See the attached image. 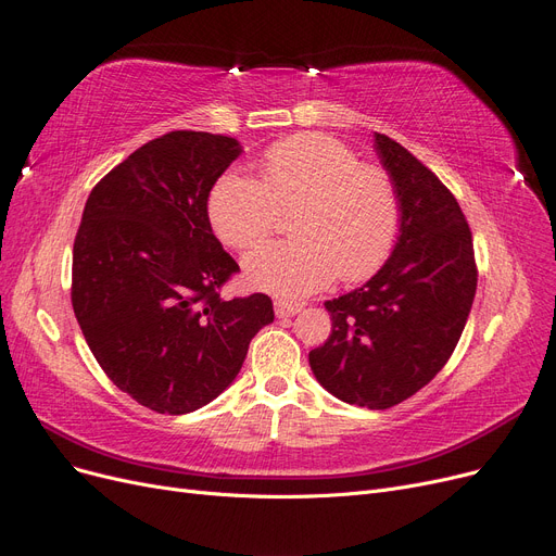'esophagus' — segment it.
I'll return each instance as SVG.
<instances>
[{"label":"esophagus","mask_w":556,"mask_h":556,"mask_svg":"<svg viewBox=\"0 0 556 556\" xmlns=\"http://www.w3.org/2000/svg\"><path fill=\"white\" fill-rule=\"evenodd\" d=\"M302 306L298 302H289V300H275V314L279 318H291L295 314H300Z\"/></svg>","instance_id":"1"}]
</instances>
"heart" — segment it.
Listing matches in <instances>:
<instances>
[{
    "mask_svg": "<svg viewBox=\"0 0 556 556\" xmlns=\"http://www.w3.org/2000/svg\"><path fill=\"white\" fill-rule=\"evenodd\" d=\"M293 208L298 238L258 244L242 261L254 289L304 298L337 275L345 281L371 277L394 250L401 226L394 180L334 137L283 139L258 160V180L224 174L208 197L213 231L233 250L263 240L279 211Z\"/></svg>",
    "mask_w": 556,
    "mask_h": 556,
    "instance_id": "b5f03b06",
    "label": "heart"
}]
</instances>
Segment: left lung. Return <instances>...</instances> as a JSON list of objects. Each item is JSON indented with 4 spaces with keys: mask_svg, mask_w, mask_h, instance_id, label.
Here are the masks:
<instances>
[{
    "mask_svg": "<svg viewBox=\"0 0 556 556\" xmlns=\"http://www.w3.org/2000/svg\"><path fill=\"white\" fill-rule=\"evenodd\" d=\"M374 149L396 185L401 226L380 270L325 302L332 334L309 353L316 380L343 403L387 409L433 380L477 293L475 244L456 197L399 141Z\"/></svg>",
    "mask_w": 556,
    "mask_h": 556,
    "instance_id": "1",
    "label": "left lung"
}]
</instances>
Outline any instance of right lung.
I'll return each instance as SVG.
<instances>
[{
  "label": "right lung",
  "mask_w": 556,
  "mask_h": 556,
  "mask_svg": "<svg viewBox=\"0 0 556 556\" xmlns=\"http://www.w3.org/2000/svg\"><path fill=\"white\" fill-rule=\"evenodd\" d=\"M242 153L224 135L143 143L91 190L73 244V312L102 371L143 407L188 415L240 374L273 300H224L238 273L208 219L217 178Z\"/></svg>",
  "instance_id": "obj_1"
}]
</instances>
